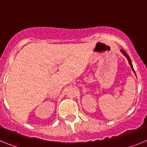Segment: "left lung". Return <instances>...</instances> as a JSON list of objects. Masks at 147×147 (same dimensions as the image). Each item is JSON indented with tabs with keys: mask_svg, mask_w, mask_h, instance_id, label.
<instances>
[{
	"mask_svg": "<svg viewBox=\"0 0 147 147\" xmlns=\"http://www.w3.org/2000/svg\"><path fill=\"white\" fill-rule=\"evenodd\" d=\"M121 52L123 53V55H125V57H127V59H128V60H129V64H130V66H131V69H132V70L133 71H134V68H133V66H132V63H131V60H130V57H129V56L128 55H127L126 53H125V51L124 50H123V49H121Z\"/></svg>",
	"mask_w": 147,
	"mask_h": 147,
	"instance_id": "1",
	"label": "left lung"
}]
</instances>
